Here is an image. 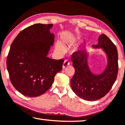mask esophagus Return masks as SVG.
Segmentation results:
<instances>
[{
  "label": "esophagus",
  "instance_id": "34e87169",
  "mask_svg": "<svg viewBox=\"0 0 125 125\" xmlns=\"http://www.w3.org/2000/svg\"><path fill=\"white\" fill-rule=\"evenodd\" d=\"M70 63V62L68 61V60H65V61H64L63 64V68H65L66 66L69 65Z\"/></svg>",
  "mask_w": 125,
  "mask_h": 125
}]
</instances>
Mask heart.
<instances>
[{"label":"heart","mask_w":125,"mask_h":125,"mask_svg":"<svg viewBox=\"0 0 125 125\" xmlns=\"http://www.w3.org/2000/svg\"><path fill=\"white\" fill-rule=\"evenodd\" d=\"M56 49H57L58 50H62V49H63V46H62V45L61 43L59 42H58L57 43H56Z\"/></svg>","instance_id":"heart-1"}]
</instances>
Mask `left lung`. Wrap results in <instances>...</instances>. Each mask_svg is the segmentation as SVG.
I'll list each match as a JSON object with an SVG mask.
<instances>
[{
    "mask_svg": "<svg viewBox=\"0 0 125 125\" xmlns=\"http://www.w3.org/2000/svg\"><path fill=\"white\" fill-rule=\"evenodd\" d=\"M93 46L102 48L108 57L107 66L102 74H92L87 65V55L83 51H75L71 56L75 69L71 80L73 90L81 98L91 101L102 98L109 92L115 82L118 71L117 47L106 35H101L98 44Z\"/></svg>",
    "mask_w": 125,
    "mask_h": 125,
    "instance_id": "1",
    "label": "left lung"
}]
</instances>
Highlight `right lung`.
Returning a JSON list of instances; mask_svg holds the SVG:
<instances>
[{
  "mask_svg": "<svg viewBox=\"0 0 125 125\" xmlns=\"http://www.w3.org/2000/svg\"><path fill=\"white\" fill-rule=\"evenodd\" d=\"M52 24H35L20 32L11 44L7 67L14 87L25 96L35 97L46 93L62 70L63 59L47 55L54 42L49 30Z\"/></svg>",
  "mask_w": 125,
  "mask_h": 125,
  "instance_id": "obj_1",
  "label": "right lung"
}]
</instances>
